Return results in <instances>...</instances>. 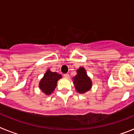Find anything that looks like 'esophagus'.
<instances>
[{
    "instance_id": "obj_1",
    "label": "esophagus",
    "mask_w": 134,
    "mask_h": 134,
    "mask_svg": "<svg viewBox=\"0 0 134 134\" xmlns=\"http://www.w3.org/2000/svg\"><path fill=\"white\" fill-rule=\"evenodd\" d=\"M64 76L66 79H69V77H70V76H69V74H64Z\"/></svg>"
}]
</instances>
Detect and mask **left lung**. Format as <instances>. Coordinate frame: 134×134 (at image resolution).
<instances>
[{
	"label": "left lung",
	"mask_w": 134,
	"mask_h": 134,
	"mask_svg": "<svg viewBox=\"0 0 134 134\" xmlns=\"http://www.w3.org/2000/svg\"><path fill=\"white\" fill-rule=\"evenodd\" d=\"M76 91L79 93L83 94L92 88L93 82L91 78L87 75L86 70L83 67H80L76 70V75L72 78Z\"/></svg>",
	"instance_id": "left-lung-1"
}]
</instances>
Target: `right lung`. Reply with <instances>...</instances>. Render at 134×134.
<instances>
[{
    "mask_svg": "<svg viewBox=\"0 0 134 134\" xmlns=\"http://www.w3.org/2000/svg\"><path fill=\"white\" fill-rule=\"evenodd\" d=\"M62 78V75L58 73L52 72L48 69L40 80L39 88L46 95H50L56 87L57 82Z\"/></svg>",
    "mask_w": 134,
    "mask_h": 134,
    "instance_id": "add662e5",
    "label": "right lung"
}]
</instances>
